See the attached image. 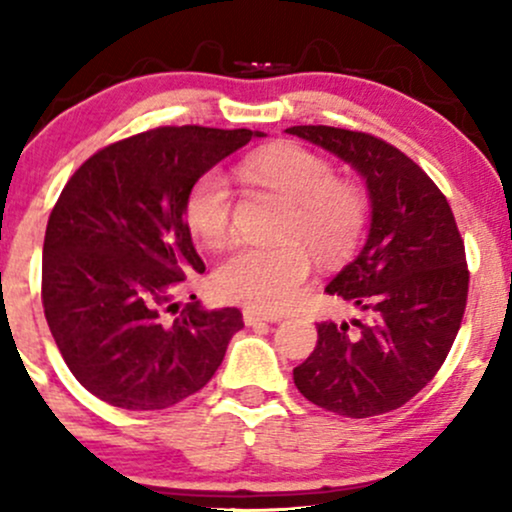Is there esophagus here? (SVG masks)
<instances>
[{
  "instance_id": "esophagus-1",
  "label": "esophagus",
  "mask_w": 512,
  "mask_h": 512,
  "mask_svg": "<svg viewBox=\"0 0 512 512\" xmlns=\"http://www.w3.org/2000/svg\"><path fill=\"white\" fill-rule=\"evenodd\" d=\"M243 320H245V325H262V322H279L281 317L279 315H264L255 308H245L243 310Z\"/></svg>"
}]
</instances>
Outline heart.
I'll list each match as a JSON object with an SVG mask.
<instances>
[{"label":"heart","mask_w":512,"mask_h":512,"mask_svg":"<svg viewBox=\"0 0 512 512\" xmlns=\"http://www.w3.org/2000/svg\"><path fill=\"white\" fill-rule=\"evenodd\" d=\"M243 173L257 185L272 187L293 204L281 248L238 245L216 267L214 286L228 301H238L262 313H281L301 298L313 272V255H344L354 248L368 219L361 190L337 180L327 158L301 149L276 146L245 158ZM185 221L209 248H219L233 231V187L226 173L211 168L202 173L185 197Z\"/></svg>","instance_id":"b5f03b06"}]
</instances>
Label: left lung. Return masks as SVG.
I'll return each instance as SVG.
<instances>
[{"label":"left lung","mask_w":512,"mask_h":512,"mask_svg":"<svg viewBox=\"0 0 512 512\" xmlns=\"http://www.w3.org/2000/svg\"><path fill=\"white\" fill-rule=\"evenodd\" d=\"M289 134L339 156L366 180L363 250L327 284L366 322H320L293 383L317 407L368 419L407 404L443 366L467 305L469 272L455 216L436 182L383 139L301 125Z\"/></svg>","instance_id":"8db88e82"}]
</instances>
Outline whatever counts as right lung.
I'll use <instances>...</instances> for the list:
<instances>
[{
    "instance_id": "obj_1",
    "label": "right lung",
    "mask_w": 512,
    "mask_h": 512,
    "mask_svg": "<svg viewBox=\"0 0 512 512\" xmlns=\"http://www.w3.org/2000/svg\"><path fill=\"white\" fill-rule=\"evenodd\" d=\"M252 129L158 127L93 154L64 185L43 245V308L57 349L91 395L168 409L195 395L243 327L238 308H180L204 262L185 197Z\"/></svg>"
}]
</instances>
